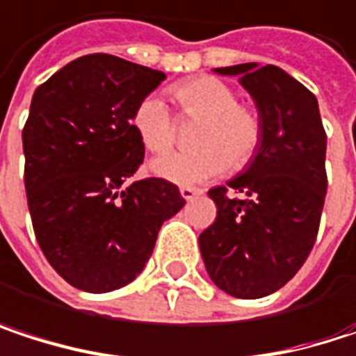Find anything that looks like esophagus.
I'll use <instances>...</instances> for the list:
<instances>
[{
	"label": "esophagus",
	"mask_w": 356,
	"mask_h": 356,
	"mask_svg": "<svg viewBox=\"0 0 356 356\" xmlns=\"http://www.w3.org/2000/svg\"><path fill=\"white\" fill-rule=\"evenodd\" d=\"M179 193H181V197H183V200H187V202H189V200H193L195 195H200L202 191H200L197 187H187V185H185V187H179Z\"/></svg>",
	"instance_id": "esophagus-1"
}]
</instances>
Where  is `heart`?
<instances>
[{"label": "heart", "mask_w": 356, "mask_h": 356, "mask_svg": "<svg viewBox=\"0 0 356 356\" xmlns=\"http://www.w3.org/2000/svg\"><path fill=\"white\" fill-rule=\"evenodd\" d=\"M173 97L189 115L202 117L193 150L167 152L150 163L156 177L175 185H197L222 175L229 165L243 167L261 140V121L253 108L237 103V92L214 76H197L173 88ZM134 129L150 152H165L173 142V123L167 103L150 95L134 113Z\"/></svg>", "instance_id": "heart-1"}]
</instances>
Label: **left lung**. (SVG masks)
<instances>
[{
    "label": "left lung",
    "mask_w": 356,
    "mask_h": 356,
    "mask_svg": "<svg viewBox=\"0 0 356 356\" xmlns=\"http://www.w3.org/2000/svg\"><path fill=\"white\" fill-rule=\"evenodd\" d=\"M214 74L239 78L261 140L237 177L208 191L216 220L200 235V251L220 291L259 299L284 286L316 243L327 187L325 131L318 99L284 70L239 63Z\"/></svg>",
    "instance_id": "8db88e82"
}]
</instances>
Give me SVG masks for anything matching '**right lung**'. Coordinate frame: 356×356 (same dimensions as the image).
<instances>
[{
  "label": "right lung",
  "instance_id": "1",
  "mask_svg": "<svg viewBox=\"0 0 356 356\" xmlns=\"http://www.w3.org/2000/svg\"><path fill=\"white\" fill-rule=\"evenodd\" d=\"M163 80V72L92 53L33 95L22 131L29 210L44 257L80 291L129 284L163 222L185 206L165 179L125 185L144 161L134 113Z\"/></svg>",
  "mask_w": 356,
  "mask_h": 356
}]
</instances>
